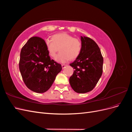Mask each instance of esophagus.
<instances>
[{"mask_svg": "<svg viewBox=\"0 0 132 132\" xmlns=\"http://www.w3.org/2000/svg\"><path fill=\"white\" fill-rule=\"evenodd\" d=\"M66 66H67V65H65V64H62V68H63V69H64V68H65Z\"/></svg>", "mask_w": 132, "mask_h": 132, "instance_id": "34e87169", "label": "esophagus"}]
</instances>
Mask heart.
I'll list each match as a JSON object with an SVG mask.
<instances>
[{"mask_svg": "<svg viewBox=\"0 0 132 132\" xmlns=\"http://www.w3.org/2000/svg\"><path fill=\"white\" fill-rule=\"evenodd\" d=\"M45 46L48 53L52 58H55L59 50L56 61L60 63H65L70 60L77 58L81 50V41L73 36L66 33L55 34L52 39L45 40Z\"/></svg>", "mask_w": 132, "mask_h": 132, "instance_id": "obj_1", "label": "heart"}]
</instances>
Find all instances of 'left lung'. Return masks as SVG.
Masks as SVG:
<instances>
[{
    "label": "left lung",
    "mask_w": 132,
    "mask_h": 132,
    "mask_svg": "<svg viewBox=\"0 0 132 132\" xmlns=\"http://www.w3.org/2000/svg\"><path fill=\"white\" fill-rule=\"evenodd\" d=\"M80 37L81 52L70 64L74 70L69 83L76 93L84 94L93 90L101 78L103 59L96 43L87 37Z\"/></svg>",
    "instance_id": "8db88e82"
}]
</instances>
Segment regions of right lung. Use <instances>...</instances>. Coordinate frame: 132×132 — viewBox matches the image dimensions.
<instances>
[{
    "instance_id": "add662e5",
    "label": "right lung",
    "mask_w": 132,
    "mask_h": 132,
    "mask_svg": "<svg viewBox=\"0 0 132 132\" xmlns=\"http://www.w3.org/2000/svg\"><path fill=\"white\" fill-rule=\"evenodd\" d=\"M19 69L28 88L35 93H43L51 87L62 67L50 58L45 41L33 37L22 48Z\"/></svg>"
}]
</instances>
